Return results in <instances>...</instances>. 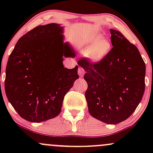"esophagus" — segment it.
<instances>
[{
  "mask_svg": "<svg viewBox=\"0 0 153 153\" xmlns=\"http://www.w3.org/2000/svg\"><path fill=\"white\" fill-rule=\"evenodd\" d=\"M78 73L79 76L81 77V78H82V77L84 75V74H85V71H84L83 68H81V67H79V68H78Z\"/></svg>",
  "mask_w": 153,
  "mask_h": 153,
  "instance_id": "34e87169",
  "label": "esophagus"
}]
</instances>
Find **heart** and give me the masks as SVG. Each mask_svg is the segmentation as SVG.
I'll return each mask as SVG.
<instances>
[{
    "label": "heart",
    "mask_w": 153,
    "mask_h": 153,
    "mask_svg": "<svg viewBox=\"0 0 153 153\" xmlns=\"http://www.w3.org/2000/svg\"><path fill=\"white\" fill-rule=\"evenodd\" d=\"M80 47L84 52L88 53L91 58L94 61L101 60L111 50L109 42H106L103 36H100L82 43Z\"/></svg>",
    "instance_id": "b5f03b06"
}]
</instances>
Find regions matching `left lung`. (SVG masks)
I'll use <instances>...</instances> for the list:
<instances>
[{
	"label": "left lung",
	"mask_w": 153,
	"mask_h": 153,
	"mask_svg": "<svg viewBox=\"0 0 153 153\" xmlns=\"http://www.w3.org/2000/svg\"><path fill=\"white\" fill-rule=\"evenodd\" d=\"M112 48L96 62L86 57L78 65L86 73L88 111L98 120L117 124L132 114L145 88V63L135 45L120 31L110 29Z\"/></svg>",
	"instance_id": "1"
}]
</instances>
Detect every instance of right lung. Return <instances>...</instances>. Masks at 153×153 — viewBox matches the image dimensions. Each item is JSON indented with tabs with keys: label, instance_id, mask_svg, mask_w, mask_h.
I'll use <instances>...</instances> for the list:
<instances>
[{
	"label": "right lung",
	"instance_id": "add662e5",
	"mask_svg": "<svg viewBox=\"0 0 153 153\" xmlns=\"http://www.w3.org/2000/svg\"><path fill=\"white\" fill-rule=\"evenodd\" d=\"M62 27L38 26L19 39L6 69L5 91L21 117L31 122L54 118L60 113L65 96L79 78L78 66L67 69L63 57H75L63 43Z\"/></svg>",
	"mask_w": 153,
	"mask_h": 153
}]
</instances>
